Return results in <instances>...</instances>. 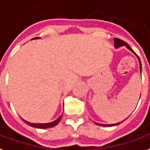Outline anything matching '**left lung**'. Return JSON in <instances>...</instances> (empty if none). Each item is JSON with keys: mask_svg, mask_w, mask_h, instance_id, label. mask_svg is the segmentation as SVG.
<instances>
[{"mask_svg": "<svg viewBox=\"0 0 150 150\" xmlns=\"http://www.w3.org/2000/svg\"><path fill=\"white\" fill-rule=\"evenodd\" d=\"M114 46H115V48L116 49H117V48H120V47H122V46H125L127 49H128L131 52H132L133 53H134V54L136 55V57H137V58H138V60H139V67H140V72H141V75H142V64H141V60H140V59H139V57H138V55L136 54L135 52H134L133 50L131 49V47H130V45H129L127 42H123V41H122V40L119 39V38H114ZM122 123V122H121ZM96 124H98V125L99 126H102V127H113V126H116V125H119L120 123H112V124H102V123H95Z\"/></svg>", "mask_w": 150, "mask_h": 150, "instance_id": "8db88e82", "label": "left lung"}]
</instances>
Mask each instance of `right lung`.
Instances as JSON below:
<instances>
[{
    "mask_svg": "<svg viewBox=\"0 0 150 150\" xmlns=\"http://www.w3.org/2000/svg\"><path fill=\"white\" fill-rule=\"evenodd\" d=\"M38 38H32V39H38ZM62 117V115L59 117V118H57L56 120L52 121V122H50V123H30L28 121H26L23 119H22V120L23 121L24 123H26L27 125L31 126L33 127H36V128H40V129H46V128H50V127H53L56 125L58 124V123L60 122V119Z\"/></svg>",
    "mask_w": 150,
    "mask_h": 150,
    "instance_id": "right-lung-1",
    "label": "right lung"
}]
</instances>
